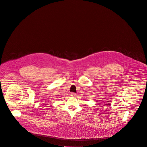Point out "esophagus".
<instances>
[{"label":"esophagus","instance_id":"esophagus-1","mask_svg":"<svg viewBox=\"0 0 147 147\" xmlns=\"http://www.w3.org/2000/svg\"><path fill=\"white\" fill-rule=\"evenodd\" d=\"M71 96H73V97H76V94L74 93V92H71Z\"/></svg>","mask_w":147,"mask_h":147}]
</instances>
